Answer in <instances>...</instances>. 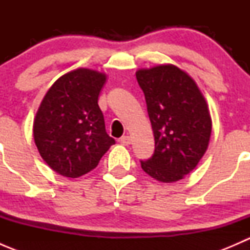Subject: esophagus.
I'll list each match as a JSON object with an SVG mask.
<instances>
[{
    "instance_id": "34e87169",
    "label": "esophagus",
    "mask_w": 250,
    "mask_h": 250,
    "mask_svg": "<svg viewBox=\"0 0 250 250\" xmlns=\"http://www.w3.org/2000/svg\"><path fill=\"white\" fill-rule=\"evenodd\" d=\"M118 141H120V143L122 144V145H125V146H128V145H129V144H130V138L128 137V135H125V137H122V138H121V139L118 140Z\"/></svg>"
}]
</instances>
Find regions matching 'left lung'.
<instances>
[{
    "instance_id": "1",
    "label": "left lung",
    "mask_w": 250,
    "mask_h": 250,
    "mask_svg": "<svg viewBox=\"0 0 250 250\" xmlns=\"http://www.w3.org/2000/svg\"><path fill=\"white\" fill-rule=\"evenodd\" d=\"M155 137V152L140 161L153 179L174 183L192 172L208 147L211 121L197 84L174 65L137 71Z\"/></svg>"
}]
</instances>
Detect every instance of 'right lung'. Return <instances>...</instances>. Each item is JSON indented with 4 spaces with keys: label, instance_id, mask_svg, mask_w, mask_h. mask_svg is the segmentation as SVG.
Here are the masks:
<instances>
[{
    "label": "right lung",
    "instance_id": "1",
    "mask_svg": "<svg viewBox=\"0 0 250 250\" xmlns=\"http://www.w3.org/2000/svg\"><path fill=\"white\" fill-rule=\"evenodd\" d=\"M106 76L77 69L58 78L48 90L34 122L40 155L54 172L78 178L94 169L116 143L105 129L98 97Z\"/></svg>",
    "mask_w": 250,
    "mask_h": 250
}]
</instances>
